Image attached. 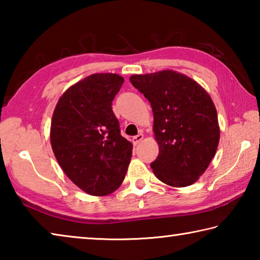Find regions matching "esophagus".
I'll list each match as a JSON object with an SVG mask.
<instances>
[{"label":"esophagus","instance_id":"34e87169","mask_svg":"<svg viewBox=\"0 0 260 260\" xmlns=\"http://www.w3.org/2000/svg\"><path fill=\"white\" fill-rule=\"evenodd\" d=\"M142 140H143V134L140 133V134H138V135H135L134 138H133V140H132V141H133L134 146H138V144H139Z\"/></svg>","mask_w":260,"mask_h":260}]
</instances>
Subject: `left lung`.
<instances>
[{"instance_id": "left-lung-1", "label": "left lung", "mask_w": 260, "mask_h": 260, "mask_svg": "<svg viewBox=\"0 0 260 260\" xmlns=\"http://www.w3.org/2000/svg\"><path fill=\"white\" fill-rule=\"evenodd\" d=\"M153 112V133L159 153L150 166L169 186L197 181L217 151L220 129L217 110L209 94L184 74L165 70L132 76Z\"/></svg>"}]
</instances>
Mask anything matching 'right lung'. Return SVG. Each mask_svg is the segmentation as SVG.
Wrapping results in <instances>:
<instances>
[{
  "label": "right lung",
  "instance_id": "add662e5",
  "mask_svg": "<svg viewBox=\"0 0 260 260\" xmlns=\"http://www.w3.org/2000/svg\"><path fill=\"white\" fill-rule=\"evenodd\" d=\"M124 83L96 73L70 87L52 114L50 141L61 170L89 195L113 192L124 181L133 146L120 134L112 101Z\"/></svg>",
  "mask_w": 260,
  "mask_h": 260
}]
</instances>
